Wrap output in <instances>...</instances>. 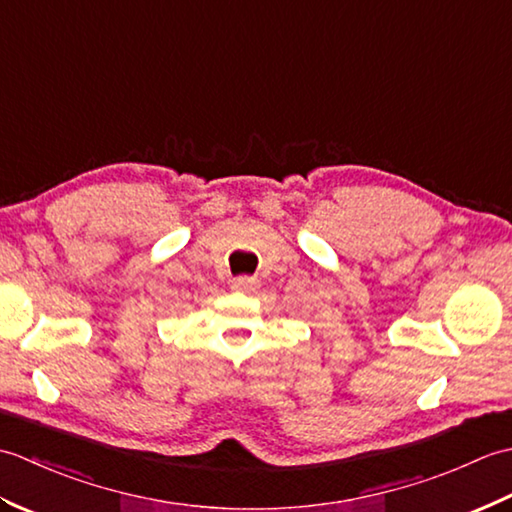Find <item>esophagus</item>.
I'll return each instance as SVG.
<instances>
[{"mask_svg": "<svg viewBox=\"0 0 512 512\" xmlns=\"http://www.w3.org/2000/svg\"><path fill=\"white\" fill-rule=\"evenodd\" d=\"M231 288L237 290V292H250L257 288V281L253 277H235L231 281Z\"/></svg>", "mask_w": 512, "mask_h": 512, "instance_id": "34e87169", "label": "esophagus"}]
</instances>
